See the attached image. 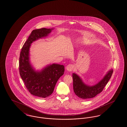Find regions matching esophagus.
Masks as SVG:
<instances>
[{
  "label": "esophagus",
  "mask_w": 127,
  "mask_h": 127,
  "mask_svg": "<svg viewBox=\"0 0 127 127\" xmlns=\"http://www.w3.org/2000/svg\"><path fill=\"white\" fill-rule=\"evenodd\" d=\"M73 68H74V66L71 64H69V65H67L66 67V69L69 71H72L73 69Z\"/></svg>",
  "instance_id": "1"
}]
</instances>
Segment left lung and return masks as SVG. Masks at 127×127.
Returning <instances> with one entry per match:
<instances>
[{
    "instance_id": "left-lung-1",
    "label": "left lung",
    "mask_w": 127,
    "mask_h": 127,
    "mask_svg": "<svg viewBox=\"0 0 127 127\" xmlns=\"http://www.w3.org/2000/svg\"><path fill=\"white\" fill-rule=\"evenodd\" d=\"M113 71L112 69L109 70L99 82L91 86L85 84L79 76L73 73V90L75 94L78 97L84 99L94 97L103 90L112 76Z\"/></svg>"
}]
</instances>
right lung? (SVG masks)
Instances as JSON below:
<instances>
[{
	"label": "right lung",
	"instance_id": "1",
	"mask_svg": "<svg viewBox=\"0 0 127 127\" xmlns=\"http://www.w3.org/2000/svg\"><path fill=\"white\" fill-rule=\"evenodd\" d=\"M52 30L44 28L33 30L20 54L19 73L26 88L31 94L42 98L52 94L57 82L64 74V67L54 64L48 65L40 71H35L29 61V50L32 42L47 36Z\"/></svg>",
	"mask_w": 127,
	"mask_h": 127
}]
</instances>
